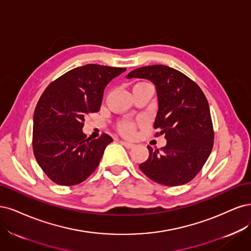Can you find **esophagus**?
<instances>
[{
	"label": "esophagus",
	"mask_w": 251,
	"mask_h": 251,
	"mask_svg": "<svg viewBox=\"0 0 251 251\" xmlns=\"http://www.w3.org/2000/svg\"><path fill=\"white\" fill-rule=\"evenodd\" d=\"M121 144L123 145V146H125L127 149H131L134 147V144H131V143H128V142H124V141H121Z\"/></svg>",
	"instance_id": "34e87169"
}]
</instances>
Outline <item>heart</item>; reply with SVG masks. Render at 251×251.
<instances>
[{
    "label": "heart",
    "mask_w": 251,
    "mask_h": 251,
    "mask_svg": "<svg viewBox=\"0 0 251 251\" xmlns=\"http://www.w3.org/2000/svg\"><path fill=\"white\" fill-rule=\"evenodd\" d=\"M119 132L127 137H132L135 134L136 131V125L132 121L129 120H123L121 121L118 125Z\"/></svg>",
    "instance_id": "heart-1"
}]
</instances>
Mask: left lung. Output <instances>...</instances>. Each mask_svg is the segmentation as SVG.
I'll return each mask as SVG.
<instances>
[{
	"label": "left lung",
	"mask_w": 251,
	"mask_h": 251,
	"mask_svg": "<svg viewBox=\"0 0 251 251\" xmlns=\"http://www.w3.org/2000/svg\"><path fill=\"white\" fill-rule=\"evenodd\" d=\"M126 78L148 79L155 85L158 110L154 128L167 145L153 150L140 165L142 172L157 183L175 187L195 177L211 154L214 129L208 102L201 88L181 72L163 64L142 67Z\"/></svg>",
	"instance_id": "obj_1"
}]
</instances>
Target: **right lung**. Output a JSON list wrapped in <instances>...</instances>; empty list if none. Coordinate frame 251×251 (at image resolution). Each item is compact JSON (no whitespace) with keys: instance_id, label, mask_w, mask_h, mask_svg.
<instances>
[{"instance_id":"obj_1","label":"right lung","mask_w":251,"mask_h":251,"mask_svg":"<svg viewBox=\"0 0 251 251\" xmlns=\"http://www.w3.org/2000/svg\"><path fill=\"white\" fill-rule=\"evenodd\" d=\"M125 68L86 64L69 71L48 86L33 117V153L39 167L59 185L84 181L99 166L112 142L103 133L92 140L82 132L84 118L99 111L104 88Z\"/></svg>"}]
</instances>
